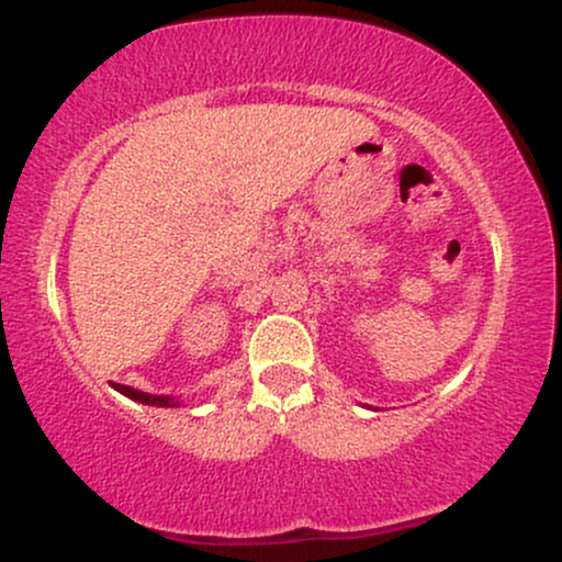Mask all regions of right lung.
<instances>
[{"label": "right lung", "instance_id": "add662e5", "mask_svg": "<svg viewBox=\"0 0 562 562\" xmlns=\"http://www.w3.org/2000/svg\"><path fill=\"white\" fill-rule=\"evenodd\" d=\"M115 391H121L124 396L134 398V402L139 404H153V406H179V402H173L171 396H153V393H142L137 389H132V385H121V383H113Z\"/></svg>", "mask_w": 562, "mask_h": 562}]
</instances>
